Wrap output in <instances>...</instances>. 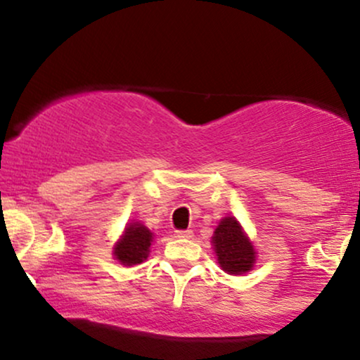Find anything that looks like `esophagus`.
Returning a JSON list of instances; mask_svg holds the SVG:
<instances>
[{
	"label": "esophagus",
	"mask_w": 360,
	"mask_h": 360,
	"mask_svg": "<svg viewBox=\"0 0 360 360\" xmlns=\"http://www.w3.org/2000/svg\"><path fill=\"white\" fill-rule=\"evenodd\" d=\"M176 237H177V238H183V240H186V238H191V237H193V232H191V230H177Z\"/></svg>",
	"instance_id": "1"
}]
</instances>
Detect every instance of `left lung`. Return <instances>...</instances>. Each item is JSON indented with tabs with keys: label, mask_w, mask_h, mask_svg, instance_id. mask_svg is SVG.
I'll use <instances>...</instances> for the list:
<instances>
[{
	"label": "left lung",
	"mask_w": 360,
	"mask_h": 360,
	"mask_svg": "<svg viewBox=\"0 0 360 360\" xmlns=\"http://www.w3.org/2000/svg\"><path fill=\"white\" fill-rule=\"evenodd\" d=\"M213 247L218 264L229 274H243L255 262V250L242 232L238 221L232 217L223 218L213 235Z\"/></svg>",
	"instance_id": "obj_1"
}]
</instances>
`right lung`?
<instances>
[{"mask_svg": "<svg viewBox=\"0 0 360 360\" xmlns=\"http://www.w3.org/2000/svg\"><path fill=\"white\" fill-rule=\"evenodd\" d=\"M152 242L150 230L140 223H131L125 229V235L115 247V257L125 266H135L148 257V247Z\"/></svg>", "mask_w": 360, "mask_h": 360, "instance_id": "obj_1", "label": "right lung"}]
</instances>
